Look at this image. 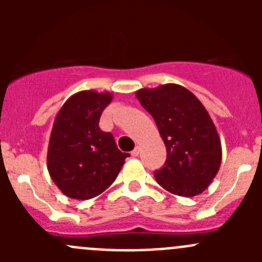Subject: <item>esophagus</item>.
<instances>
[{
    "label": "esophagus",
    "instance_id": "esophagus-1",
    "mask_svg": "<svg viewBox=\"0 0 262 262\" xmlns=\"http://www.w3.org/2000/svg\"><path fill=\"white\" fill-rule=\"evenodd\" d=\"M132 156H133V157H137V156L139 155V147H136L134 148L133 150H132V153H130Z\"/></svg>",
    "mask_w": 262,
    "mask_h": 262
}]
</instances>
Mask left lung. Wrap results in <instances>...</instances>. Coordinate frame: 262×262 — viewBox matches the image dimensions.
<instances>
[{
  "label": "left lung",
  "instance_id": "left-lung-1",
  "mask_svg": "<svg viewBox=\"0 0 262 262\" xmlns=\"http://www.w3.org/2000/svg\"><path fill=\"white\" fill-rule=\"evenodd\" d=\"M142 106L157 124L167 160L156 171V181L172 194H202L218 173L222 144L209 113L181 84L166 83L136 92Z\"/></svg>",
  "mask_w": 262,
  "mask_h": 262
}]
</instances>
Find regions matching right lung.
I'll use <instances>...</instances> for the list:
<instances>
[{
  "label": "right lung",
  "instance_id": "add662e5",
  "mask_svg": "<svg viewBox=\"0 0 262 262\" xmlns=\"http://www.w3.org/2000/svg\"><path fill=\"white\" fill-rule=\"evenodd\" d=\"M113 94L84 90L58 112L50 133L47 167L58 189L71 199L97 196L115 181L129 153L118 149L112 133L99 128Z\"/></svg>",
  "mask_w": 262,
  "mask_h": 262
}]
</instances>
